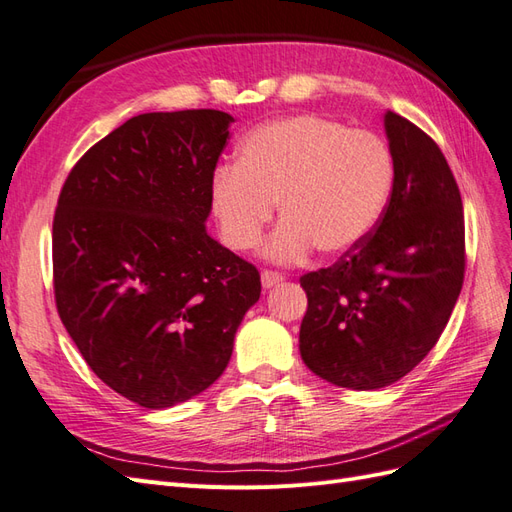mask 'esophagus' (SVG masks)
<instances>
[{
  "label": "esophagus",
  "mask_w": 512,
  "mask_h": 512,
  "mask_svg": "<svg viewBox=\"0 0 512 512\" xmlns=\"http://www.w3.org/2000/svg\"><path fill=\"white\" fill-rule=\"evenodd\" d=\"M283 274L281 272H274V270H264L261 272V283H264V287H274V285H279V283H283Z\"/></svg>",
  "instance_id": "1"
}]
</instances>
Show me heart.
Masks as SVG:
<instances>
[{"label":"heart","instance_id":"heart-1","mask_svg":"<svg viewBox=\"0 0 512 512\" xmlns=\"http://www.w3.org/2000/svg\"><path fill=\"white\" fill-rule=\"evenodd\" d=\"M393 160L387 144L363 129L318 114L261 123L238 147L235 168L212 181V212L235 251H251L279 201L283 225L266 246L281 264L355 248L387 203Z\"/></svg>","mask_w":512,"mask_h":512}]
</instances>
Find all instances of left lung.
I'll return each mask as SVG.
<instances>
[{"label": "left lung", "instance_id": "obj_1", "mask_svg": "<svg viewBox=\"0 0 512 512\" xmlns=\"http://www.w3.org/2000/svg\"><path fill=\"white\" fill-rule=\"evenodd\" d=\"M385 131L393 186L383 216L331 268L300 277V357L359 391L400 381L435 348L465 279L463 201L441 149L396 112Z\"/></svg>", "mask_w": 512, "mask_h": 512}]
</instances>
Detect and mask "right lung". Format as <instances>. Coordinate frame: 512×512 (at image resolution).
Here are the masks:
<instances>
[{"label":"right lung","instance_id":"add662e5","mask_svg":"<svg viewBox=\"0 0 512 512\" xmlns=\"http://www.w3.org/2000/svg\"><path fill=\"white\" fill-rule=\"evenodd\" d=\"M233 116L138 114L90 147L54 216L64 329L103 383L144 409L199 396L225 372L259 272L205 231Z\"/></svg>","mask_w":512,"mask_h":512}]
</instances>
